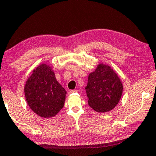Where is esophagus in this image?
Listing matches in <instances>:
<instances>
[{
    "label": "esophagus",
    "instance_id": "esophagus-1",
    "mask_svg": "<svg viewBox=\"0 0 156 156\" xmlns=\"http://www.w3.org/2000/svg\"><path fill=\"white\" fill-rule=\"evenodd\" d=\"M77 90H70L69 91V94H71V93H74V92H76Z\"/></svg>",
    "mask_w": 156,
    "mask_h": 156
}]
</instances>
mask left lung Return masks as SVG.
<instances>
[{"label": "left lung", "instance_id": "1", "mask_svg": "<svg viewBox=\"0 0 156 156\" xmlns=\"http://www.w3.org/2000/svg\"><path fill=\"white\" fill-rule=\"evenodd\" d=\"M85 90L89 105L98 112H105L118 104L122 97L123 85L110 66L100 64L89 75Z\"/></svg>", "mask_w": 156, "mask_h": 156}]
</instances>
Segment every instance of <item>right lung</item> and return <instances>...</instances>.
I'll use <instances>...</instances> for the list:
<instances>
[{
    "instance_id": "obj_1",
    "label": "right lung",
    "mask_w": 156,
    "mask_h": 156,
    "mask_svg": "<svg viewBox=\"0 0 156 156\" xmlns=\"http://www.w3.org/2000/svg\"><path fill=\"white\" fill-rule=\"evenodd\" d=\"M24 91L30 108L41 117H54L64 107L66 91L57 81L51 66L46 64L33 71Z\"/></svg>"
}]
</instances>
